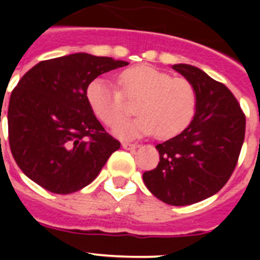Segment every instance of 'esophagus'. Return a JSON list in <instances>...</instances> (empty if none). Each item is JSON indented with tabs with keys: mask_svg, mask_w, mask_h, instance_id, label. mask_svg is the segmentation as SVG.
<instances>
[{
	"mask_svg": "<svg viewBox=\"0 0 260 260\" xmlns=\"http://www.w3.org/2000/svg\"><path fill=\"white\" fill-rule=\"evenodd\" d=\"M122 147L125 150H135L138 147V144L135 143H122Z\"/></svg>",
	"mask_w": 260,
	"mask_h": 260,
	"instance_id": "34e87169",
	"label": "esophagus"
}]
</instances>
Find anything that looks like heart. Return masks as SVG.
I'll use <instances>...</instances> for the list:
<instances>
[{
  "label": "heart",
  "instance_id": "b5f03b06",
  "mask_svg": "<svg viewBox=\"0 0 260 260\" xmlns=\"http://www.w3.org/2000/svg\"><path fill=\"white\" fill-rule=\"evenodd\" d=\"M119 87L98 78L88 84L87 102L93 114L109 127L119 125L127 116L125 98L138 102L133 122L114 130L123 139L155 134L167 139L182 133L191 123L197 110V92L189 80L172 77L150 65L126 69L119 75Z\"/></svg>",
  "mask_w": 260,
  "mask_h": 260
}]
</instances>
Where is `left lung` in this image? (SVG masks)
Returning <instances> with one entry per match:
<instances>
[{
    "mask_svg": "<svg viewBox=\"0 0 260 260\" xmlns=\"http://www.w3.org/2000/svg\"><path fill=\"white\" fill-rule=\"evenodd\" d=\"M172 68L197 92V110L181 134L156 146L157 167L144 172L147 189L171 206H189L210 198L228 182L245 139L246 118L225 84L186 63Z\"/></svg>",
    "mask_w": 260,
    "mask_h": 260,
    "instance_id": "1",
    "label": "left lung"
}]
</instances>
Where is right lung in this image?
Masks as SVG:
<instances>
[{"label": "right lung", "mask_w": 260, "mask_h": 260, "mask_svg": "<svg viewBox=\"0 0 260 260\" xmlns=\"http://www.w3.org/2000/svg\"><path fill=\"white\" fill-rule=\"evenodd\" d=\"M126 65L74 53L39 62L23 75L9 102V143L29 180L54 194L78 191L95 180L121 144L93 114L87 87Z\"/></svg>", "instance_id": "obj_1"}]
</instances>
